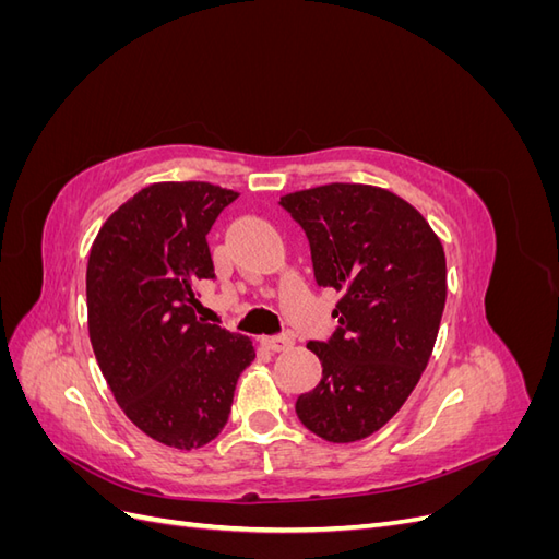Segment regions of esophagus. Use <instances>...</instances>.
<instances>
[{
    "mask_svg": "<svg viewBox=\"0 0 559 559\" xmlns=\"http://www.w3.org/2000/svg\"><path fill=\"white\" fill-rule=\"evenodd\" d=\"M263 345L270 352H284L294 345V335L292 333H282V335H267L263 337Z\"/></svg>",
    "mask_w": 559,
    "mask_h": 559,
    "instance_id": "34e87169",
    "label": "esophagus"
}]
</instances>
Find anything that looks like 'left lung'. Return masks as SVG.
Returning a JSON list of instances; mask_svg holds the SVG:
<instances>
[{"label": "left lung", "mask_w": 559, "mask_h": 559, "mask_svg": "<svg viewBox=\"0 0 559 559\" xmlns=\"http://www.w3.org/2000/svg\"><path fill=\"white\" fill-rule=\"evenodd\" d=\"M306 230L319 286L341 292L329 343H308L321 380L296 415L329 443L376 433L427 368L448 294L445 251L411 202L368 183L280 198Z\"/></svg>", "instance_id": "obj_1"}]
</instances>
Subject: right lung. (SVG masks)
<instances>
[{
    "instance_id": "1",
    "label": "right lung",
    "mask_w": 559,
    "mask_h": 559,
    "mask_svg": "<svg viewBox=\"0 0 559 559\" xmlns=\"http://www.w3.org/2000/svg\"><path fill=\"white\" fill-rule=\"evenodd\" d=\"M235 191L158 181L99 228L86 270L88 335L116 403L134 427L177 450L222 433L235 384L257 352L247 335L198 317L214 280L207 233Z\"/></svg>"
}]
</instances>
